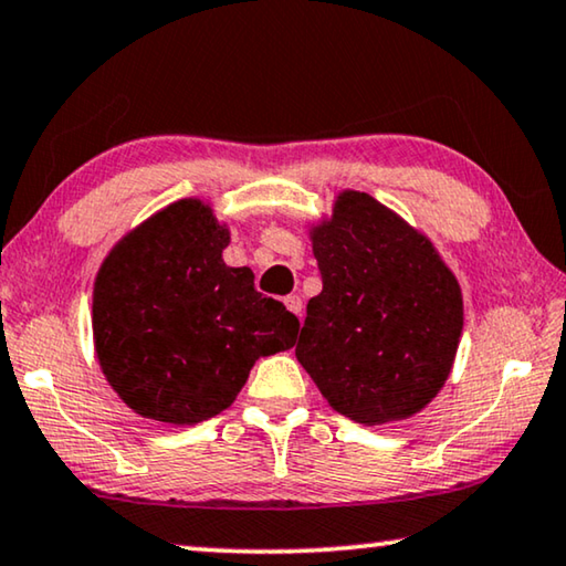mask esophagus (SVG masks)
<instances>
[{"instance_id": "obj_1", "label": "esophagus", "mask_w": 566, "mask_h": 566, "mask_svg": "<svg viewBox=\"0 0 566 566\" xmlns=\"http://www.w3.org/2000/svg\"><path fill=\"white\" fill-rule=\"evenodd\" d=\"M285 306H289V311L291 313H295V316H301V311H303V301H301V295H285Z\"/></svg>"}]
</instances>
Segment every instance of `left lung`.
Wrapping results in <instances>:
<instances>
[{
    "label": "left lung",
    "instance_id": "8db88e82",
    "mask_svg": "<svg viewBox=\"0 0 566 566\" xmlns=\"http://www.w3.org/2000/svg\"><path fill=\"white\" fill-rule=\"evenodd\" d=\"M321 291L308 301L295 356L336 412L361 424L405 420L446 385L463 298L434 248L385 205L338 197L313 230Z\"/></svg>",
    "mask_w": 566,
    "mask_h": 566
}]
</instances>
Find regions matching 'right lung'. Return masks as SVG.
Listing matches in <instances>:
<instances>
[{
	"mask_svg": "<svg viewBox=\"0 0 566 566\" xmlns=\"http://www.w3.org/2000/svg\"><path fill=\"white\" fill-rule=\"evenodd\" d=\"M230 234L197 199L154 214L113 248L93 291L103 374L134 412L195 424L232 405L260 356L285 352L298 318L224 265Z\"/></svg>",
	"mask_w": 566,
	"mask_h": 566,
	"instance_id": "add662e5",
	"label": "right lung"
}]
</instances>
